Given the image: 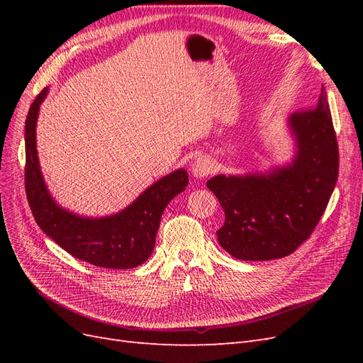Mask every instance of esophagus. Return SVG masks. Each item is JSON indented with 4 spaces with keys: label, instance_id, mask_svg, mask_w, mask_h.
<instances>
[{
    "label": "esophagus",
    "instance_id": "esophagus-1",
    "mask_svg": "<svg viewBox=\"0 0 363 363\" xmlns=\"http://www.w3.org/2000/svg\"><path fill=\"white\" fill-rule=\"evenodd\" d=\"M215 169V162L208 156H200L196 157L192 163V174L195 177H206V175L212 174Z\"/></svg>",
    "mask_w": 363,
    "mask_h": 363
}]
</instances>
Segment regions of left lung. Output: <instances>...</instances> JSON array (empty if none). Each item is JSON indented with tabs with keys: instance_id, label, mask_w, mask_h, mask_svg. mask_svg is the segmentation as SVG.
<instances>
[{
	"instance_id": "1",
	"label": "left lung",
	"mask_w": 363,
	"mask_h": 363,
	"mask_svg": "<svg viewBox=\"0 0 363 363\" xmlns=\"http://www.w3.org/2000/svg\"><path fill=\"white\" fill-rule=\"evenodd\" d=\"M298 152L292 164L267 175L207 182L225 213L218 242L240 260L289 256L311 238L339 172V150L324 87L316 107L289 118Z\"/></svg>"
}]
</instances>
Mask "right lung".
<instances>
[{"label": "right lung", "mask_w": 363, "mask_h": 363, "mask_svg": "<svg viewBox=\"0 0 363 363\" xmlns=\"http://www.w3.org/2000/svg\"><path fill=\"white\" fill-rule=\"evenodd\" d=\"M43 89L26 119V194L43 233L71 256L100 268L128 269L144 263L155 250L164 207L189 183L184 169L174 171L148 188L125 211L103 219H87L63 211L43 183L36 151V119Z\"/></svg>", "instance_id": "right-lung-1"}]
</instances>
